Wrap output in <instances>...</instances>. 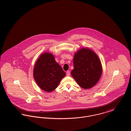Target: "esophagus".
<instances>
[{
	"instance_id": "esophagus-1",
	"label": "esophagus",
	"mask_w": 131,
	"mask_h": 131,
	"mask_svg": "<svg viewBox=\"0 0 131 131\" xmlns=\"http://www.w3.org/2000/svg\"><path fill=\"white\" fill-rule=\"evenodd\" d=\"M70 71H67L66 72V75L68 76H70Z\"/></svg>"
}]
</instances>
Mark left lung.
I'll return each mask as SVG.
<instances>
[{"instance_id":"1","label":"left lung","mask_w":131,"mask_h":131,"mask_svg":"<svg viewBox=\"0 0 131 131\" xmlns=\"http://www.w3.org/2000/svg\"><path fill=\"white\" fill-rule=\"evenodd\" d=\"M71 75L84 89L94 86L102 74L101 62L97 55L88 48H82L74 55Z\"/></svg>"}]
</instances>
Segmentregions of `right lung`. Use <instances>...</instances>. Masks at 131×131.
<instances>
[{
	"instance_id": "right-lung-1",
	"label": "right lung",
	"mask_w": 131,
	"mask_h": 131,
	"mask_svg": "<svg viewBox=\"0 0 131 131\" xmlns=\"http://www.w3.org/2000/svg\"><path fill=\"white\" fill-rule=\"evenodd\" d=\"M66 73L50 53L42 54L35 64L34 78L42 90L52 92L58 87Z\"/></svg>"
}]
</instances>
